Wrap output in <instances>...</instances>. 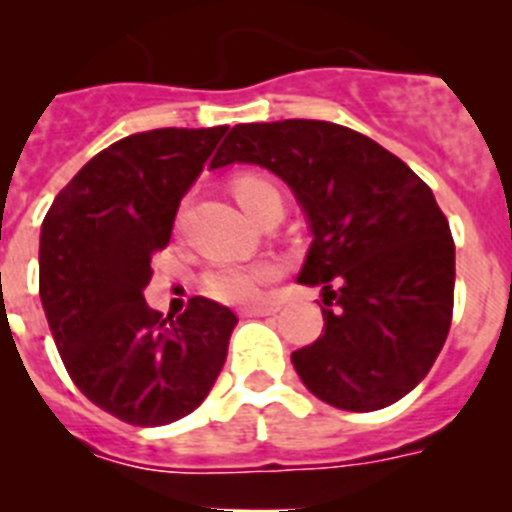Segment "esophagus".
I'll use <instances>...</instances> for the list:
<instances>
[{
	"label": "esophagus",
	"instance_id": "esophagus-1",
	"mask_svg": "<svg viewBox=\"0 0 512 512\" xmlns=\"http://www.w3.org/2000/svg\"><path fill=\"white\" fill-rule=\"evenodd\" d=\"M277 305H256V307H243L241 318H261V315H274Z\"/></svg>",
	"mask_w": 512,
	"mask_h": 512
}]
</instances>
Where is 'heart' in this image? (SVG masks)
Masks as SVG:
<instances>
[{
	"label": "heart",
	"instance_id": "1",
	"mask_svg": "<svg viewBox=\"0 0 512 512\" xmlns=\"http://www.w3.org/2000/svg\"><path fill=\"white\" fill-rule=\"evenodd\" d=\"M235 200L251 217L259 215L266 200L279 197L274 184L259 174H238L230 182ZM279 274L274 261H248V264H217L202 277V289L212 300L225 305H248L259 297L261 287Z\"/></svg>",
	"mask_w": 512,
	"mask_h": 512
}]
</instances>
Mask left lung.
<instances>
[{"mask_svg":"<svg viewBox=\"0 0 512 512\" xmlns=\"http://www.w3.org/2000/svg\"><path fill=\"white\" fill-rule=\"evenodd\" d=\"M259 164L289 184L312 243L300 284L323 287V336L292 354L307 390L382 410L431 372L454 312V238L431 187L372 138L325 120L235 125L210 169Z\"/></svg>","mask_w":512,"mask_h":512,"instance_id":"8db88e82","label":"left lung"}]
</instances>
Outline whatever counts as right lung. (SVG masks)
Wrapping results in <instances>:
<instances>
[{
	"mask_svg": "<svg viewBox=\"0 0 512 512\" xmlns=\"http://www.w3.org/2000/svg\"><path fill=\"white\" fill-rule=\"evenodd\" d=\"M225 125L158 128L99 151L58 192L40 228V302L74 384L130 425H166L202 405L238 318L192 297L179 318L143 300L153 253Z\"/></svg>",
	"mask_w": 512,
	"mask_h": 512,
	"instance_id": "obj_1",
	"label": "right lung"
}]
</instances>
